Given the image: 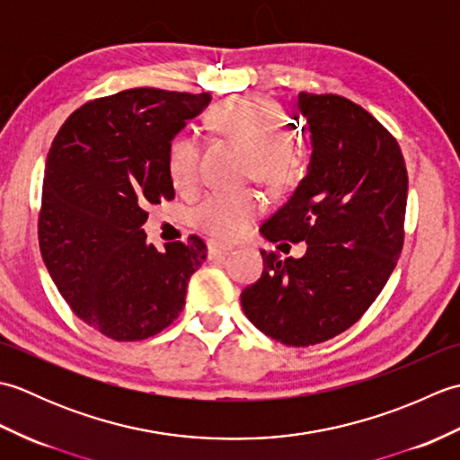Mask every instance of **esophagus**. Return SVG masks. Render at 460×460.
I'll return each mask as SVG.
<instances>
[{
    "mask_svg": "<svg viewBox=\"0 0 460 460\" xmlns=\"http://www.w3.org/2000/svg\"><path fill=\"white\" fill-rule=\"evenodd\" d=\"M233 245H227V243H221V241H209L208 243V252H209V259H217L221 255H227V252H231Z\"/></svg>",
    "mask_w": 460,
    "mask_h": 460,
    "instance_id": "1",
    "label": "esophagus"
}]
</instances>
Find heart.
<instances>
[{
  "label": "heart",
  "instance_id": "b5f03b06",
  "mask_svg": "<svg viewBox=\"0 0 460 460\" xmlns=\"http://www.w3.org/2000/svg\"><path fill=\"white\" fill-rule=\"evenodd\" d=\"M215 132L247 148L245 168L270 191H285L305 172V148L287 132L285 116L270 99L259 94L235 96L209 112ZM170 173L180 190H191L199 175V142L193 134L175 136L170 146ZM265 205L252 190L213 191L193 211V225L205 235L233 241L251 229Z\"/></svg>",
  "mask_w": 460,
  "mask_h": 460
}]
</instances>
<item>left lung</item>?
<instances>
[{"label":"left lung","mask_w":460,"mask_h":460,"mask_svg":"<svg viewBox=\"0 0 460 460\" xmlns=\"http://www.w3.org/2000/svg\"><path fill=\"white\" fill-rule=\"evenodd\" d=\"M298 111L308 173L261 233L308 247L285 261L261 251L265 269L241 305L262 334L305 348L356 324L384 290L403 249L407 168L394 136L344 96L300 93Z\"/></svg>","instance_id":"left-lung-1"}]
</instances>
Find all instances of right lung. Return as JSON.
Segmentation results:
<instances>
[{"label": "right lung", "mask_w": 460, "mask_h": 460, "mask_svg": "<svg viewBox=\"0 0 460 460\" xmlns=\"http://www.w3.org/2000/svg\"><path fill=\"white\" fill-rule=\"evenodd\" d=\"M211 94L130 89L76 109L47 155L39 249L66 305L116 341L180 316L205 243H146L150 203L173 199L170 146Z\"/></svg>", "instance_id": "right-lung-1"}]
</instances>
